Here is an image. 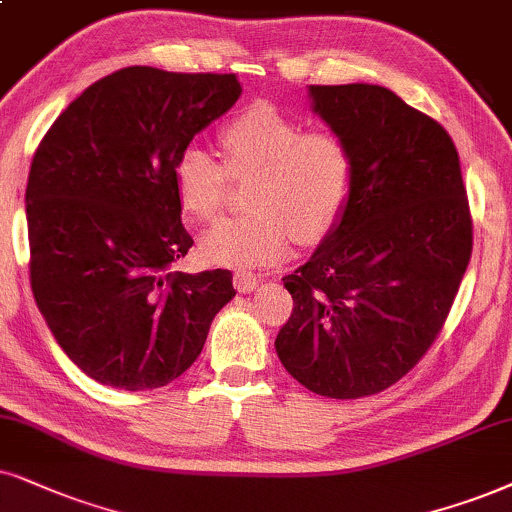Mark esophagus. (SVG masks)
I'll return each mask as SVG.
<instances>
[{
    "mask_svg": "<svg viewBox=\"0 0 512 512\" xmlns=\"http://www.w3.org/2000/svg\"><path fill=\"white\" fill-rule=\"evenodd\" d=\"M234 286L238 293H250V290H255L257 286H260V278L252 274V271L238 269V271H234Z\"/></svg>",
    "mask_w": 512,
    "mask_h": 512,
    "instance_id": "1",
    "label": "esophagus"
}]
</instances>
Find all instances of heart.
<instances>
[{"label":"heart","instance_id":"1","mask_svg":"<svg viewBox=\"0 0 512 512\" xmlns=\"http://www.w3.org/2000/svg\"><path fill=\"white\" fill-rule=\"evenodd\" d=\"M224 163L200 146L174 160L181 208L196 219L215 217L231 177H250V212L219 219L200 236L205 262L257 267L281 260L293 236L300 243L326 238L345 215L357 181V158L345 137L312 129L271 103H257L219 132Z\"/></svg>","mask_w":512,"mask_h":512}]
</instances>
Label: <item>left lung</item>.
I'll return each mask as SVG.
<instances>
[{
	"mask_svg": "<svg viewBox=\"0 0 512 512\" xmlns=\"http://www.w3.org/2000/svg\"><path fill=\"white\" fill-rule=\"evenodd\" d=\"M357 181L338 226L283 278L293 314L276 352L321 397H371L437 340L468 269L472 217L449 132L378 84H312Z\"/></svg>",
	"mask_w": 512,
	"mask_h": 512,
	"instance_id": "8db88e82",
	"label": "left lung"
}]
</instances>
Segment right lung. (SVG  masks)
I'll return each mask as SVG.
<instances>
[{
  "label": "right lung",
  "instance_id": "right-lung-1",
  "mask_svg": "<svg viewBox=\"0 0 512 512\" xmlns=\"http://www.w3.org/2000/svg\"><path fill=\"white\" fill-rule=\"evenodd\" d=\"M238 96L236 75L122 68L84 89L37 146L25 189L32 295L96 383H172L236 295L229 269L170 264L193 245L174 160Z\"/></svg>",
  "mask_w": 512,
  "mask_h": 512
}]
</instances>
